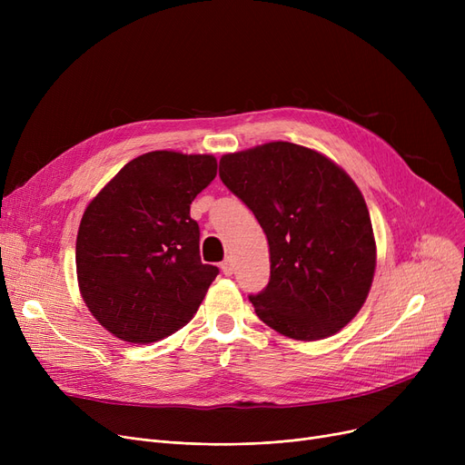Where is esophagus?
Returning <instances> with one entry per match:
<instances>
[{"mask_svg": "<svg viewBox=\"0 0 465 465\" xmlns=\"http://www.w3.org/2000/svg\"><path fill=\"white\" fill-rule=\"evenodd\" d=\"M220 270H223V273L224 275H232L233 273V263H232V260L230 258H226L223 263H220Z\"/></svg>", "mask_w": 465, "mask_h": 465, "instance_id": "obj_1", "label": "esophagus"}]
</instances>
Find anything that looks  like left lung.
I'll use <instances>...</instances> for the list:
<instances>
[{"label":"left lung","mask_w":465,"mask_h":465,"mask_svg":"<svg viewBox=\"0 0 465 465\" xmlns=\"http://www.w3.org/2000/svg\"><path fill=\"white\" fill-rule=\"evenodd\" d=\"M218 171L270 242V282L249 296L260 321L298 341L345 328L377 265L370 211L354 181L324 154L286 141L224 154Z\"/></svg>","instance_id":"obj_1"}]
</instances>
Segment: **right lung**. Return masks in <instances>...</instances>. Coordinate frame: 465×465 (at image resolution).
<instances>
[{
    "instance_id": "obj_1",
    "label": "right lung",
    "mask_w": 465,
    "mask_h": 465,
    "mask_svg": "<svg viewBox=\"0 0 465 465\" xmlns=\"http://www.w3.org/2000/svg\"><path fill=\"white\" fill-rule=\"evenodd\" d=\"M216 158L146 153L122 167L88 203L77 233L81 296L114 337L154 343L186 326L218 275L202 263L195 195Z\"/></svg>"
}]
</instances>
